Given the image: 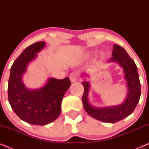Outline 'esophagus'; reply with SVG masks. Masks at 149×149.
Listing matches in <instances>:
<instances>
[{"instance_id": "esophagus-1", "label": "esophagus", "mask_w": 149, "mask_h": 149, "mask_svg": "<svg viewBox=\"0 0 149 149\" xmlns=\"http://www.w3.org/2000/svg\"><path fill=\"white\" fill-rule=\"evenodd\" d=\"M69 78H70V80L72 83L76 82L79 79V75L77 72H72L69 76Z\"/></svg>"}]
</instances>
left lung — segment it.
Masks as SVG:
<instances>
[{
	"instance_id": "1",
	"label": "left lung",
	"mask_w": 149,
	"mask_h": 149,
	"mask_svg": "<svg viewBox=\"0 0 149 149\" xmlns=\"http://www.w3.org/2000/svg\"><path fill=\"white\" fill-rule=\"evenodd\" d=\"M113 57L110 62H116L123 67L125 79L127 81L128 93L127 97L121 104L105 108L93 107L89 103L87 96L89 89V83H83L84 87L82 102L85 111L91 117L106 123H114L121 121L133 113L139 102L140 94V83L137 66L134 61L130 58L126 51L118 45H114Z\"/></svg>"
}]
</instances>
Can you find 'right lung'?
Wrapping results in <instances>:
<instances>
[{
	"mask_svg": "<svg viewBox=\"0 0 149 149\" xmlns=\"http://www.w3.org/2000/svg\"><path fill=\"white\" fill-rule=\"evenodd\" d=\"M45 43L40 41L23 51L12 65L8 83V100L22 120L32 125H45L55 121L61 113V104L71 85L68 77L50 78L41 88L29 90L22 82L28 64L36 58Z\"/></svg>",
	"mask_w": 149,
	"mask_h": 149,
	"instance_id": "1",
	"label": "right lung"
}]
</instances>
